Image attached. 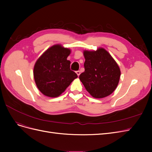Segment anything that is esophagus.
<instances>
[{
  "label": "esophagus",
  "mask_w": 152,
  "mask_h": 152,
  "mask_svg": "<svg viewBox=\"0 0 152 152\" xmlns=\"http://www.w3.org/2000/svg\"><path fill=\"white\" fill-rule=\"evenodd\" d=\"M76 73H77L78 76H79V75H80V72L79 70H78V71H77V72H76Z\"/></svg>",
  "instance_id": "34e87169"
}]
</instances>
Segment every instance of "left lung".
<instances>
[{
  "instance_id": "8db88e82",
  "label": "left lung",
  "mask_w": 152,
  "mask_h": 152,
  "mask_svg": "<svg viewBox=\"0 0 152 152\" xmlns=\"http://www.w3.org/2000/svg\"><path fill=\"white\" fill-rule=\"evenodd\" d=\"M85 71L79 76L87 91L95 98L111 94L118 86L121 70L116 61L103 48L84 50Z\"/></svg>"
}]
</instances>
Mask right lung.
<instances>
[{
  "label": "right lung",
  "instance_id": "1",
  "mask_svg": "<svg viewBox=\"0 0 152 152\" xmlns=\"http://www.w3.org/2000/svg\"><path fill=\"white\" fill-rule=\"evenodd\" d=\"M70 52L61 45H54L37 60L34 77L37 87L44 95L58 97L77 78L76 73L70 70V61L67 60Z\"/></svg>",
  "mask_w": 152,
  "mask_h": 152
}]
</instances>
